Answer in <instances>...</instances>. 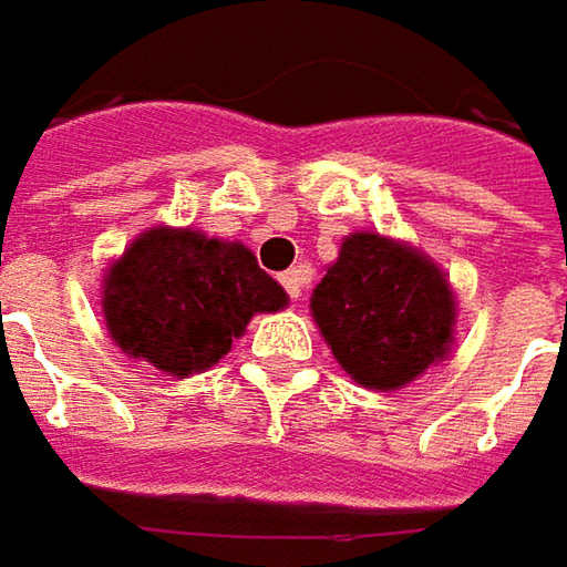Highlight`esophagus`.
<instances>
[{
	"mask_svg": "<svg viewBox=\"0 0 567 567\" xmlns=\"http://www.w3.org/2000/svg\"><path fill=\"white\" fill-rule=\"evenodd\" d=\"M280 284H284V290L290 293V299L302 297V274H299V270H284V274H280Z\"/></svg>",
	"mask_w": 567,
	"mask_h": 567,
	"instance_id": "obj_1",
	"label": "esophagus"
}]
</instances>
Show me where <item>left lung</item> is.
<instances>
[{
    "instance_id": "1",
    "label": "left lung",
    "mask_w": 567,
    "mask_h": 567,
    "mask_svg": "<svg viewBox=\"0 0 567 567\" xmlns=\"http://www.w3.org/2000/svg\"><path fill=\"white\" fill-rule=\"evenodd\" d=\"M312 319L363 389H402L446 357L456 297L443 270L405 241L351 233L312 290Z\"/></svg>"
}]
</instances>
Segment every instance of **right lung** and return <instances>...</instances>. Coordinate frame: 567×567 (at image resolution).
Listing matches in <instances>:
<instances>
[{"label":"right lung","instance_id":"add662e5","mask_svg":"<svg viewBox=\"0 0 567 567\" xmlns=\"http://www.w3.org/2000/svg\"><path fill=\"white\" fill-rule=\"evenodd\" d=\"M284 306V287L241 241L172 226L130 241L101 287L114 344L182 380L229 354L255 312Z\"/></svg>","mask_w":567,"mask_h":567}]
</instances>
